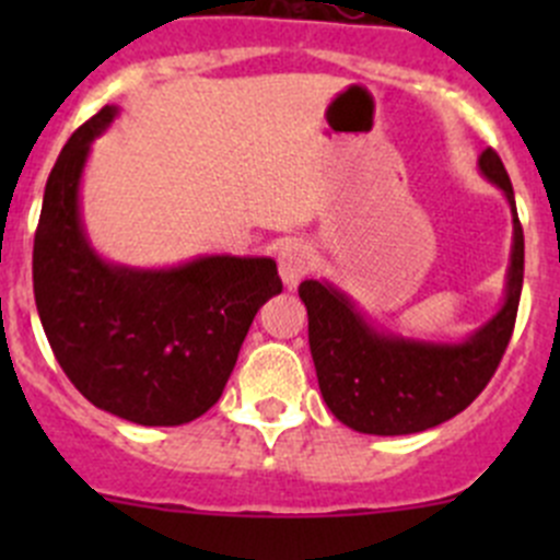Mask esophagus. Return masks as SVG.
Returning a JSON list of instances; mask_svg holds the SVG:
<instances>
[{
	"instance_id": "obj_1",
	"label": "esophagus",
	"mask_w": 560,
	"mask_h": 560,
	"mask_svg": "<svg viewBox=\"0 0 560 560\" xmlns=\"http://www.w3.org/2000/svg\"><path fill=\"white\" fill-rule=\"evenodd\" d=\"M312 270V252L303 244H287L279 252V276L287 290H295L303 276Z\"/></svg>"
}]
</instances>
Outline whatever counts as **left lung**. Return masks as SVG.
I'll list each match as a JSON object with an SVG mask.
<instances>
[{
	"label": "left lung",
	"mask_w": 560,
	"mask_h": 560,
	"mask_svg": "<svg viewBox=\"0 0 560 560\" xmlns=\"http://www.w3.org/2000/svg\"><path fill=\"white\" fill-rule=\"evenodd\" d=\"M477 165L510 202L512 252L499 312L466 338L433 341L393 332L330 281L306 279L298 287L322 398L352 431L406 436L442 425L482 393L504 358L523 290V228L499 154L485 149Z\"/></svg>",
	"instance_id": "1"
}]
</instances>
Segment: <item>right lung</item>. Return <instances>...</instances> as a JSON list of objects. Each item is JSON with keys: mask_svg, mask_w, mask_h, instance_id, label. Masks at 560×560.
I'll return each instance as SVG.
<instances>
[{"mask_svg": "<svg viewBox=\"0 0 560 560\" xmlns=\"http://www.w3.org/2000/svg\"><path fill=\"white\" fill-rule=\"evenodd\" d=\"M118 116L105 105L61 149L35 235V301L70 382L97 409L135 425H184L228 385L254 314L281 292L270 257L200 254L135 268L97 252L81 213L94 138Z\"/></svg>", "mask_w": 560, "mask_h": 560, "instance_id": "add662e5", "label": "right lung"}]
</instances>
